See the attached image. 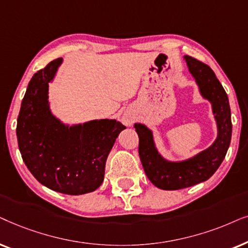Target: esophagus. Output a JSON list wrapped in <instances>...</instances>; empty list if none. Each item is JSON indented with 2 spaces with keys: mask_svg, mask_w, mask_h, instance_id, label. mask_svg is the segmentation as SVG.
Masks as SVG:
<instances>
[{
  "mask_svg": "<svg viewBox=\"0 0 248 248\" xmlns=\"http://www.w3.org/2000/svg\"><path fill=\"white\" fill-rule=\"evenodd\" d=\"M122 121L126 124H133V118H131L130 115H124V117H122Z\"/></svg>",
  "mask_w": 248,
  "mask_h": 248,
  "instance_id": "1",
  "label": "esophagus"
}]
</instances>
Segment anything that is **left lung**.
<instances>
[{
	"label": "left lung",
	"instance_id": "1",
	"mask_svg": "<svg viewBox=\"0 0 248 248\" xmlns=\"http://www.w3.org/2000/svg\"><path fill=\"white\" fill-rule=\"evenodd\" d=\"M188 70L195 78L201 95L212 104L217 121V137L209 148L195 156L179 162H171L161 156L153 140V134L145 124H135L140 137L138 153L144 171L151 183L160 189L177 190L209 179L226 156L232 140V113L226 91L209 65L185 55Z\"/></svg>",
	"mask_w": 248,
	"mask_h": 248
}]
</instances>
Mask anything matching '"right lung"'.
I'll return each mask as SVG.
<instances>
[{
	"label": "right lung",
	"mask_w": 248,
	"mask_h": 248,
	"mask_svg": "<svg viewBox=\"0 0 248 248\" xmlns=\"http://www.w3.org/2000/svg\"><path fill=\"white\" fill-rule=\"evenodd\" d=\"M62 59L36 72L29 81L16 124L22 160L32 176L49 189L81 195L103 183L105 162L120 131L126 127L114 119L68 124L52 114L48 82Z\"/></svg>",
	"instance_id": "right-lung-1"
}]
</instances>
